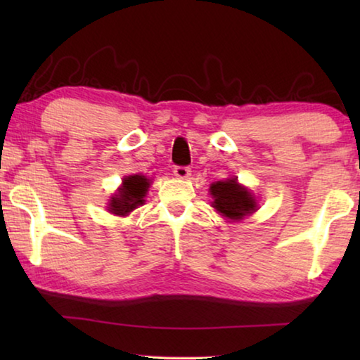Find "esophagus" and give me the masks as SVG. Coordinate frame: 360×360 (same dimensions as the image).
I'll return each mask as SVG.
<instances>
[{
	"label": "esophagus",
	"instance_id": "34e87169",
	"mask_svg": "<svg viewBox=\"0 0 360 360\" xmlns=\"http://www.w3.org/2000/svg\"><path fill=\"white\" fill-rule=\"evenodd\" d=\"M173 173H174L176 178L187 179L188 176H191V168H188V167H174Z\"/></svg>",
	"mask_w": 360,
	"mask_h": 360
}]
</instances>
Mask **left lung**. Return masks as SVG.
<instances>
[{"instance_id": "8db88e82", "label": "left lung", "mask_w": 360, "mask_h": 360, "mask_svg": "<svg viewBox=\"0 0 360 360\" xmlns=\"http://www.w3.org/2000/svg\"><path fill=\"white\" fill-rule=\"evenodd\" d=\"M210 192L214 198L212 206L222 212V216L238 221L255 210V200L246 188H243L236 179L217 181L211 184Z\"/></svg>"}]
</instances>
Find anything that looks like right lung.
<instances>
[{"label":"right lung","instance_id":"right-lung-1","mask_svg":"<svg viewBox=\"0 0 360 360\" xmlns=\"http://www.w3.org/2000/svg\"><path fill=\"white\" fill-rule=\"evenodd\" d=\"M149 187V179L146 176L133 174L124 179V186L119 191V193L112 197L111 205H109V211L117 216H124L136 206L143 205L146 192Z\"/></svg>","mask_w":360,"mask_h":360}]
</instances>
